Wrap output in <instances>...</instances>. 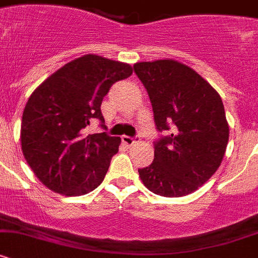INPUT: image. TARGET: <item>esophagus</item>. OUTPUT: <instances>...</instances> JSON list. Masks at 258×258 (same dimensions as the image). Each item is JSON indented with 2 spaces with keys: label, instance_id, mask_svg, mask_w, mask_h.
I'll return each mask as SVG.
<instances>
[{
  "label": "esophagus",
  "instance_id": "34e87169",
  "mask_svg": "<svg viewBox=\"0 0 258 258\" xmlns=\"http://www.w3.org/2000/svg\"><path fill=\"white\" fill-rule=\"evenodd\" d=\"M122 142L124 143L126 145H128V147H131V145L136 144V143L139 142V138H130V136L123 135L122 136Z\"/></svg>",
  "mask_w": 258,
  "mask_h": 258
}]
</instances>
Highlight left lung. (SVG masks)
I'll use <instances>...</instances> for the list:
<instances>
[{"label": "left lung", "instance_id": "obj_1", "mask_svg": "<svg viewBox=\"0 0 258 258\" xmlns=\"http://www.w3.org/2000/svg\"><path fill=\"white\" fill-rule=\"evenodd\" d=\"M158 131L154 161L139 170L145 187L163 197L197 191L221 166L228 143V122L218 92L194 69L175 59L136 62Z\"/></svg>", "mask_w": 258, "mask_h": 258}]
</instances>
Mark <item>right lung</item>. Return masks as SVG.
Here are the masks:
<instances>
[{"label": "right lung", "mask_w": 258, "mask_h": 258, "mask_svg": "<svg viewBox=\"0 0 258 258\" xmlns=\"http://www.w3.org/2000/svg\"><path fill=\"white\" fill-rule=\"evenodd\" d=\"M132 71L124 62L86 54L62 66L32 92L22 116L21 145L45 187L64 196H82L101 184L120 138L84 131L93 118L104 123L102 98Z\"/></svg>", "instance_id": "add662e5"}]
</instances>
